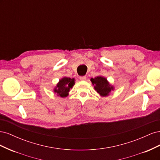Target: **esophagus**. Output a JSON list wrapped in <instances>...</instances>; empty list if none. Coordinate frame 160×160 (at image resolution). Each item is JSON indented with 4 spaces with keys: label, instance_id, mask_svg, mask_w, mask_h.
I'll return each instance as SVG.
<instances>
[{
    "label": "esophagus",
    "instance_id": "obj_1",
    "mask_svg": "<svg viewBox=\"0 0 160 160\" xmlns=\"http://www.w3.org/2000/svg\"><path fill=\"white\" fill-rule=\"evenodd\" d=\"M86 76H82V77H79V79H80V80H81V81H85V80H86Z\"/></svg>",
    "mask_w": 160,
    "mask_h": 160
}]
</instances>
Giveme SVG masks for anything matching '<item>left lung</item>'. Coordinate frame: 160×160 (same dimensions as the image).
Returning <instances> with one entry per match:
<instances>
[{
    "instance_id": "8db88e82",
    "label": "left lung",
    "mask_w": 160,
    "mask_h": 160,
    "mask_svg": "<svg viewBox=\"0 0 160 160\" xmlns=\"http://www.w3.org/2000/svg\"><path fill=\"white\" fill-rule=\"evenodd\" d=\"M91 81L94 86L95 90L101 97L108 96L111 91L114 90V87L111 85L105 77L98 76L95 78H91Z\"/></svg>"
}]
</instances>
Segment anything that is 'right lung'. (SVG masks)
<instances>
[{"label": "right lung", "mask_w": 160, "mask_h": 160, "mask_svg": "<svg viewBox=\"0 0 160 160\" xmlns=\"http://www.w3.org/2000/svg\"><path fill=\"white\" fill-rule=\"evenodd\" d=\"M75 79H71L69 77H64L59 80L57 84V86L54 88L53 91L57 94V96L61 98H66L68 96L69 92L71 89L75 85Z\"/></svg>", "instance_id": "add662e5"}]
</instances>
